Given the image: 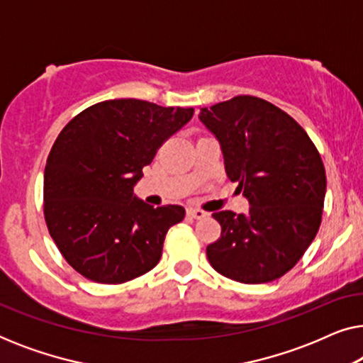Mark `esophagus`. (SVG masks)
<instances>
[{
  "label": "esophagus",
  "instance_id": "34e87169",
  "mask_svg": "<svg viewBox=\"0 0 363 363\" xmlns=\"http://www.w3.org/2000/svg\"><path fill=\"white\" fill-rule=\"evenodd\" d=\"M188 215L195 218V220H203V218L208 216V213L203 210H198V208H190V210H188Z\"/></svg>",
  "mask_w": 363,
  "mask_h": 363
}]
</instances>
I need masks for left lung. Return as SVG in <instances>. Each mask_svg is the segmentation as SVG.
<instances>
[{
  "label": "left lung",
  "mask_w": 363,
  "mask_h": 363,
  "mask_svg": "<svg viewBox=\"0 0 363 363\" xmlns=\"http://www.w3.org/2000/svg\"><path fill=\"white\" fill-rule=\"evenodd\" d=\"M220 143L225 170L250 211H218L221 236L206 247L215 271L262 284L296 266L319 231L325 170L304 128L271 102L238 96L200 111Z\"/></svg>",
  "instance_id": "obj_1"
}]
</instances>
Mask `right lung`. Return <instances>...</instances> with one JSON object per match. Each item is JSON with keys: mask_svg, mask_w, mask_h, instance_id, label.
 I'll return each instance as SVG.
<instances>
[{"mask_svg": "<svg viewBox=\"0 0 363 363\" xmlns=\"http://www.w3.org/2000/svg\"><path fill=\"white\" fill-rule=\"evenodd\" d=\"M193 112L113 99L82 111L59 133L44 170V218L79 274L122 284L158 264L167 231L185 218V208H153L133 186Z\"/></svg>", "mask_w": 363, "mask_h": 363, "instance_id": "right-lung-1", "label": "right lung"}]
</instances>
